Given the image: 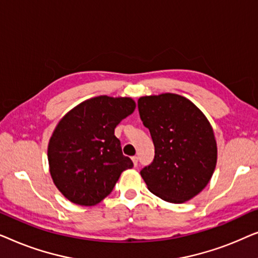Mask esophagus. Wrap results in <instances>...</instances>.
<instances>
[{"mask_svg": "<svg viewBox=\"0 0 258 258\" xmlns=\"http://www.w3.org/2000/svg\"><path fill=\"white\" fill-rule=\"evenodd\" d=\"M132 160H133V163H134V165H135V167H136L137 163H139V157H137V156H133V157H132Z\"/></svg>", "mask_w": 258, "mask_h": 258, "instance_id": "1", "label": "esophagus"}]
</instances>
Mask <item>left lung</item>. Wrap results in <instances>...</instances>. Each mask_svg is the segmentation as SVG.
<instances>
[{
    "mask_svg": "<svg viewBox=\"0 0 258 258\" xmlns=\"http://www.w3.org/2000/svg\"><path fill=\"white\" fill-rule=\"evenodd\" d=\"M139 111L155 146L141 176L150 192L170 203H184L209 183L217 144L206 115L188 98L165 93L139 98Z\"/></svg>",
    "mask_w": 258,
    "mask_h": 258,
    "instance_id": "left-lung-1",
    "label": "left lung"
}]
</instances>
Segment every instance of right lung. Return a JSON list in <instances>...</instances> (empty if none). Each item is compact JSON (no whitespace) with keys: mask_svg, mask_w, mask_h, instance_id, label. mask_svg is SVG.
<instances>
[{"mask_svg":"<svg viewBox=\"0 0 258 258\" xmlns=\"http://www.w3.org/2000/svg\"><path fill=\"white\" fill-rule=\"evenodd\" d=\"M135 108L132 97L103 95L83 101L59 119L48 144L49 171L70 202L86 207L100 203L122 172L133 168L115 128Z\"/></svg>","mask_w":258,"mask_h":258,"instance_id":"right-lung-1","label":"right lung"}]
</instances>
